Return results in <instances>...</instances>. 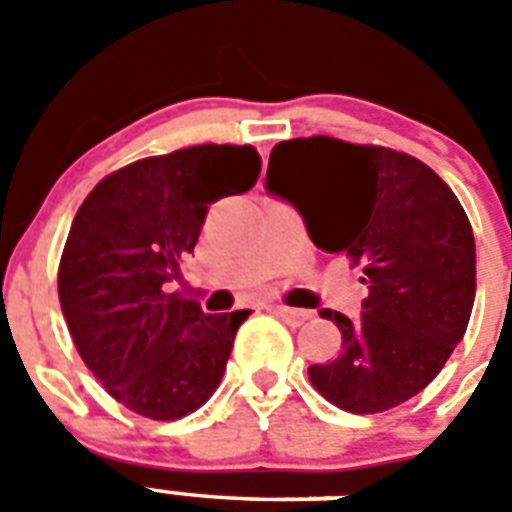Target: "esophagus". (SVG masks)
Returning <instances> with one entry per match:
<instances>
[{"instance_id": "obj_1", "label": "esophagus", "mask_w": 512, "mask_h": 512, "mask_svg": "<svg viewBox=\"0 0 512 512\" xmlns=\"http://www.w3.org/2000/svg\"><path fill=\"white\" fill-rule=\"evenodd\" d=\"M274 310V315H279V318L284 320L287 325H292V328H297V325L307 323V320L312 318L310 310H300V307H287V305H274L271 307Z\"/></svg>"}]
</instances>
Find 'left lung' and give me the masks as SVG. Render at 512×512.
Wrapping results in <instances>:
<instances>
[{
    "label": "left lung",
    "instance_id": "left-lung-1",
    "mask_svg": "<svg viewBox=\"0 0 512 512\" xmlns=\"http://www.w3.org/2000/svg\"><path fill=\"white\" fill-rule=\"evenodd\" d=\"M266 189L292 202L312 243L361 269L359 320L320 310L341 356L307 369L336 408L384 413L433 382L464 338L477 292L474 233L441 176L408 153L312 135L274 146Z\"/></svg>",
    "mask_w": 512,
    "mask_h": 512
}]
</instances>
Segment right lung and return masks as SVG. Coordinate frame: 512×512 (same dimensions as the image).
<instances>
[{"label":"right lung","instance_id":"add662e5","mask_svg":"<svg viewBox=\"0 0 512 512\" xmlns=\"http://www.w3.org/2000/svg\"><path fill=\"white\" fill-rule=\"evenodd\" d=\"M253 146H192L104 176L71 223L58 300L84 364L117 402L176 420L210 400L251 310L205 315L169 292L207 207L256 184Z\"/></svg>","mask_w":512,"mask_h":512}]
</instances>
